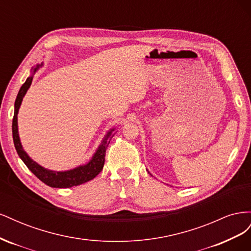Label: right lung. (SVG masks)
Segmentation results:
<instances>
[{
  "label": "right lung",
  "mask_w": 251,
  "mask_h": 251,
  "mask_svg": "<svg viewBox=\"0 0 251 251\" xmlns=\"http://www.w3.org/2000/svg\"><path fill=\"white\" fill-rule=\"evenodd\" d=\"M40 66H37L33 69V73L39 69ZM32 82V76L27 78V80L24 82L19 91L16 102H14V114L12 119V137H13V143L20 158L26 164L27 168L31 171L35 176L39 178L45 184L51 187H58V188H66V187H72L77 186L79 184L85 183L90 180L95 178L98 174H100L103 168L104 164V157H105V151L109 146L111 139L113 138L112 132L114 130H111L108 135L105 136L102 143L96 151V153L92 157V159L89 161V163L78 166V168L67 171V172H53L44 169L43 166L39 165L36 162H34L31 158H30L26 151L23 150L22 144L19 137L18 132V112L20 109V105L22 103L23 97L25 96L27 90L29 89L30 85Z\"/></svg>",
  "instance_id": "1"
}]
</instances>
